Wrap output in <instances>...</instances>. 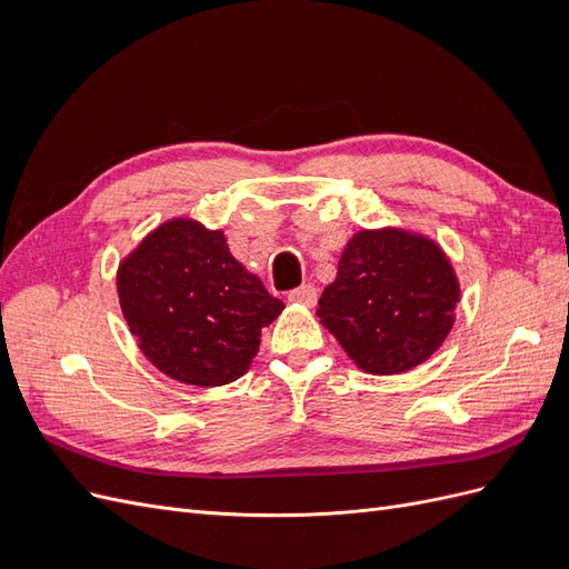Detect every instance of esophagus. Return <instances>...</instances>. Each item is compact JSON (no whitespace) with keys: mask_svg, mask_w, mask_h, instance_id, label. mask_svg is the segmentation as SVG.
Wrapping results in <instances>:
<instances>
[{"mask_svg":"<svg viewBox=\"0 0 569 569\" xmlns=\"http://www.w3.org/2000/svg\"><path fill=\"white\" fill-rule=\"evenodd\" d=\"M287 299H289L291 303H301V306L313 308L316 301H318V291H316V287H311V284H303V287H299V289H295V291H289Z\"/></svg>","mask_w":569,"mask_h":569,"instance_id":"obj_1","label":"esophagus"}]
</instances>
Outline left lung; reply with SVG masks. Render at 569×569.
Here are the masks:
<instances>
[{"label":"left lung","mask_w":569,"mask_h":569,"mask_svg":"<svg viewBox=\"0 0 569 569\" xmlns=\"http://www.w3.org/2000/svg\"><path fill=\"white\" fill-rule=\"evenodd\" d=\"M458 301V274L441 244L387 226L349 239L316 316L360 370L399 375L439 351Z\"/></svg>","instance_id":"left-lung-1"}]
</instances>
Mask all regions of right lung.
I'll return each instance as SVG.
<instances>
[{
    "label": "right lung",
    "instance_id": "right-lung-1",
    "mask_svg": "<svg viewBox=\"0 0 569 569\" xmlns=\"http://www.w3.org/2000/svg\"><path fill=\"white\" fill-rule=\"evenodd\" d=\"M120 311L137 347L170 380L222 387L239 380L261 330L284 311L230 253L222 230L170 218L118 263Z\"/></svg>",
    "mask_w": 569,
    "mask_h": 569
}]
</instances>
